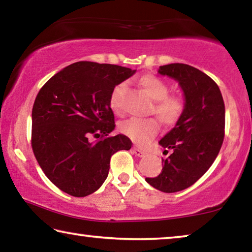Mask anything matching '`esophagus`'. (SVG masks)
Returning a JSON list of instances; mask_svg holds the SVG:
<instances>
[{"label":"esophagus","mask_w":252,"mask_h":252,"mask_svg":"<svg viewBox=\"0 0 252 252\" xmlns=\"http://www.w3.org/2000/svg\"><path fill=\"white\" fill-rule=\"evenodd\" d=\"M132 152H133L134 155H135V156H138V157H143L144 155H146V152L142 151L141 149H139V148H135V147L132 148Z\"/></svg>","instance_id":"obj_1"}]
</instances>
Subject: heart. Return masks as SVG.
I'll use <instances>...</instances> for the list:
<instances>
[{"instance_id": "heart-1", "label": "heart", "mask_w": 252, "mask_h": 252, "mask_svg": "<svg viewBox=\"0 0 252 252\" xmlns=\"http://www.w3.org/2000/svg\"><path fill=\"white\" fill-rule=\"evenodd\" d=\"M139 84L151 97V112L165 126H174L180 121L186 110V101L181 95L169 93V85L164 80L155 74H144L139 79ZM126 84L118 83L112 89L109 103L114 112L120 111V97ZM120 131L139 146H144L159 132V125L155 119H130L120 125Z\"/></svg>"}]
</instances>
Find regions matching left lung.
Returning <instances> with one entry per match:
<instances>
[{
    "instance_id": "left-lung-1",
    "label": "left lung",
    "mask_w": 252,
    "mask_h": 252,
    "mask_svg": "<svg viewBox=\"0 0 252 252\" xmlns=\"http://www.w3.org/2000/svg\"><path fill=\"white\" fill-rule=\"evenodd\" d=\"M159 73L178 81L185 93L186 110L159 142L172 151L162 160L161 173L146 180L162 192L171 193L192 186L216 160L224 138V102L215 81L193 66L171 63L160 66Z\"/></svg>"
}]
</instances>
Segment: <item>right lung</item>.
<instances>
[{
	"instance_id": "right-lung-1",
	"label": "right lung",
	"mask_w": 252,
	"mask_h": 252,
	"mask_svg": "<svg viewBox=\"0 0 252 252\" xmlns=\"http://www.w3.org/2000/svg\"><path fill=\"white\" fill-rule=\"evenodd\" d=\"M134 72L81 61L58 72L37 93L32 150L45 176L63 192L93 193L108 177L112 155L131 149L127 136L110 135L116 123L109 99L112 89ZM91 136L98 140L91 143Z\"/></svg>"
}]
</instances>
